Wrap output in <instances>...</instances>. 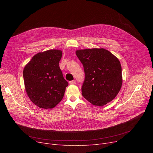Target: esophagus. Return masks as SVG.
<instances>
[{"label":"esophagus","mask_w":153,"mask_h":153,"mask_svg":"<svg viewBox=\"0 0 153 153\" xmlns=\"http://www.w3.org/2000/svg\"><path fill=\"white\" fill-rule=\"evenodd\" d=\"M69 84H76V81H75V80H73V81H69Z\"/></svg>","instance_id":"esophagus-1"}]
</instances>
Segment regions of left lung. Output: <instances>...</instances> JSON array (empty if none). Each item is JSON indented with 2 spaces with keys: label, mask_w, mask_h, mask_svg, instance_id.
I'll use <instances>...</instances> for the list:
<instances>
[{
  "label": "left lung",
  "mask_w": 153,
  "mask_h": 153,
  "mask_svg": "<svg viewBox=\"0 0 153 153\" xmlns=\"http://www.w3.org/2000/svg\"><path fill=\"white\" fill-rule=\"evenodd\" d=\"M76 54L85 72L83 97L92 105L99 107L114 100L123 82L119 59L102 48L78 50Z\"/></svg>",
  "instance_id": "8db88e82"
}]
</instances>
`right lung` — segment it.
Instances as JSON below:
<instances>
[{"label": "right lung", "mask_w": 153, "mask_h": 153, "mask_svg": "<svg viewBox=\"0 0 153 153\" xmlns=\"http://www.w3.org/2000/svg\"><path fill=\"white\" fill-rule=\"evenodd\" d=\"M62 52L49 50L36 54L23 71L25 91L35 105L53 108L62 99L68 82L64 79L59 62Z\"/></svg>", "instance_id": "right-lung-1"}]
</instances>
